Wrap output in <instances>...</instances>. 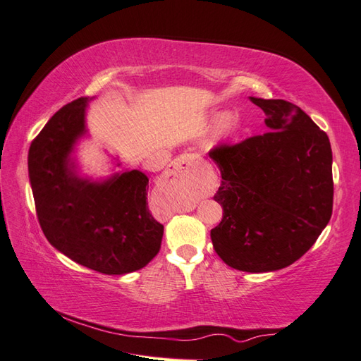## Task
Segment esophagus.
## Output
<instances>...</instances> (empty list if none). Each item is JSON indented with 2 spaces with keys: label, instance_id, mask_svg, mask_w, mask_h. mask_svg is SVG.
<instances>
[{
  "label": "esophagus",
  "instance_id": "1",
  "mask_svg": "<svg viewBox=\"0 0 361 361\" xmlns=\"http://www.w3.org/2000/svg\"><path fill=\"white\" fill-rule=\"evenodd\" d=\"M194 163V155H181L175 163L171 164L169 169V175L176 176V178H186L190 172V166Z\"/></svg>",
  "mask_w": 361,
  "mask_h": 361
}]
</instances>
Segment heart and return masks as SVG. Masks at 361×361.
Returning a JSON list of instances; mask_svg holds the SVG:
<instances>
[{
	"label": "heart",
	"mask_w": 361,
	"mask_h": 361,
	"mask_svg": "<svg viewBox=\"0 0 361 361\" xmlns=\"http://www.w3.org/2000/svg\"><path fill=\"white\" fill-rule=\"evenodd\" d=\"M219 126H217V133L220 136H228L234 132L235 128V119L233 116H229V114H225V116H220L219 118Z\"/></svg>",
	"instance_id": "b5f03b06"
}]
</instances>
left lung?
Masks as SVG:
<instances>
[{
  "label": "left lung",
  "instance_id": "1",
  "mask_svg": "<svg viewBox=\"0 0 361 361\" xmlns=\"http://www.w3.org/2000/svg\"><path fill=\"white\" fill-rule=\"evenodd\" d=\"M250 99L270 132L209 152L221 173L214 200L224 208L211 240L226 265L265 273L296 262L331 220L332 149L298 105Z\"/></svg>",
  "mask_w": 361,
  "mask_h": 361
}]
</instances>
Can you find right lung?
I'll list each match as a JSON object with an SVG mask.
<instances>
[{
	"instance_id": "add662e5",
	"label": "right lung",
	"mask_w": 361,
	"mask_h": 361,
	"mask_svg": "<svg viewBox=\"0 0 361 361\" xmlns=\"http://www.w3.org/2000/svg\"><path fill=\"white\" fill-rule=\"evenodd\" d=\"M88 97L60 109L30 144L27 167L46 239L83 267L104 274L141 270L158 255L164 226L147 206L149 178L140 171L105 181L80 178L71 159L85 135Z\"/></svg>"
}]
</instances>
